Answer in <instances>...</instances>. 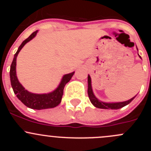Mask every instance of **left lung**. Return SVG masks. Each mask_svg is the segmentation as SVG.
I'll return each instance as SVG.
<instances>
[{"label": "left lung", "instance_id": "1", "mask_svg": "<svg viewBox=\"0 0 151 151\" xmlns=\"http://www.w3.org/2000/svg\"><path fill=\"white\" fill-rule=\"evenodd\" d=\"M139 58H141L139 56ZM88 97L90 99V101L92 103L93 105L94 106L97 108H100V109H120V108H122L123 106H125L126 105L129 104L135 98L134 97L132 98L131 99L128 100V101H123V102H115V103H106V102H103V101H99L96 97L94 96L93 92L92 90V86H91V79L90 75L88 76Z\"/></svg>", "mask_w": 151, "mask_h": 151}]
</instances>
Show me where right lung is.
Wrapping results in <instances>:
<instances>
[{
	"label": "right lung",
	"mask_w": 151,
	"mask_h": 151,
	"mask_svg": "<svg viewBox=\"0 0 151 151\" xmlns=\"http://www.w3.org/2000/svg\"><path fill=\"white\" fill-rule=\"evenodd\" d=\"M38 30L33 32L28 39L23 41L18 48L17 52L14 54V57L13 61H12L10 68V80L14 93L16 94L17 97L28 107L30 108V109H39H39L54 108L60 104V101H61L62 96H63V89H64L65 85L70 81L72 76L74 75V71L70 73V74H65L62 78L61 82L59 84L58 87L54 91L49 93H33L28 92L27 90L24 88V87L20 84V83L18 80L17 77V57L21 49L25 46V44L30 42L31 39H33L36 36Z\"/></svg>",
	"instance_id": "right-lung-1"
}]
</instances>
